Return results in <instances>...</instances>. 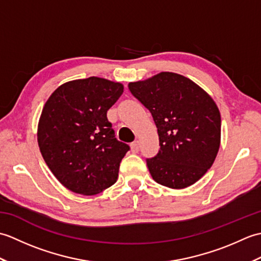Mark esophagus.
<instances>
[{
    "instance_id": "esophagus-1",
    "label": "esophagus",
    "mask_w": 261,
    "mask_h": 261,
    "mask_svg": "<svg viewBox=\"0 0 261 261\" xmlns=\"http://www.w3.org/2000/svg\"><path fill=\"white\" fill-rule=\"evenodd\" d=\"M139 148H140L139 141H135V142L131 143V150H132V152H138V151H139Z\"/></svg>"
}]
</instances>
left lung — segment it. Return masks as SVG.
<instances>
[{"label": "left lung", "mask_w": 261, "mask_h": 261, "mask_svg": "<svg viewBox=\"0 0 261 261\" xmlns=\"http://www.w3.org/2000/svg\"><path fill=\"white\" fill-rule=\"evenodd\" d=\"M127 87L150 111L158 129L160 149L147 159L152 178L176 190L202 178L221 141V115L213 98L190 79L169 71Z\"/></svg>", "instance_id": "1"}]
</instances>
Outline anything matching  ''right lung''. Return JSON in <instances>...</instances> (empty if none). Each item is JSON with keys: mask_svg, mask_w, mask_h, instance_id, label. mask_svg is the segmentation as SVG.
I'll return each mask as SVG.
<instances>
[{"mask_svg": "<svg viewBox=\"0 0 261 261\" xmlns=\"http://www.w3.org/2000/svg\"><path fill=\"white\" fill-rule=\"evenodd\" d=\"M123 93L121 83L88 77L60 85L38 124V145L55 177L69 191L95 195L118 179L130 147L115 138L109 109Z\"/></svg>", "mask_w": 261, "mask_h": 261, "instance_id": "right-lung-1", "label": "right lung"}]
</instances>
